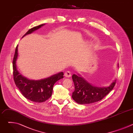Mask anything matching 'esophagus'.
Instances as JSON below:
<instances>
[{"instance_id": "34e87169", "label": "esophagus", "mask_w": 133, "mask_h": 133, "mask_svg": "<svg viewBox=\"0 0 133 133\" xmlns=\"http://www.w3.org/2000/svg\"><path fill=\"white\" fill-rule=\"evenodd\" d=\"M64 75H65V76L66 77H68V78H69V77H70L71 76V72L69 71H66V72H65Z\"/></svg>"}]
</instances>
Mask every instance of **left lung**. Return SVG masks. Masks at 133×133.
Instances as JSON below:
<instances>
[{
	"instance_id": "1",
	"label": "left lung",
	"mask_w": 133,
	"mask_h": 133,
	"mask_svg": "<svg viewBox=\"0 0 133 133\" xmlns=\"http://www.w3.org/2000/svg\"><path fill=\"white\" fill-rule=\"evenodd\" d=\"M72 79L75 86L72 98L79 104H91L102 100L109 94L116 84L115 81L107 87L94 86L79 75L75 74L72 76Z\"/></svg>"
}]
</instances>
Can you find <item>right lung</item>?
I'll return each instance as SVG.
<instances>
[{"instance_id": "right-lung-1", "label": "right lung", "mask_w": 133, "mask_h": 133, "mask_svg": "<svg viewBox=\"0 0 133 133\" xmlns=\"http://www.w3.org/2000/svg\"><path fill=\"white\" fill-rule=\"evenodd\" d=\"M44 25L42 24L30 29L23 37L31 34ZM17 56L18 45L16 48L12 61L13 76L16 86L19 89L23 95L27 99L36 103L45 102L51 97L55 83L57 81L64 78L63 72H61L51 77L41 80L34 81L28 79L23 76L17 69L16 62Z\"/></svg>"}]
</instances>
